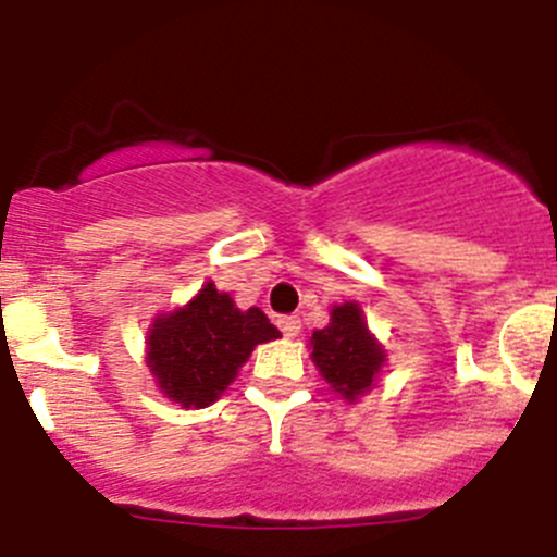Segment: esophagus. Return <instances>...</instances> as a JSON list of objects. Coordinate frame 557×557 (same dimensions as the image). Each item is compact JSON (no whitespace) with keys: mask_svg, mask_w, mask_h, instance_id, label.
Instances as JSON below:
<instances>
[{"mask_svg":"<svg viewBox=\"0 0 557 557\" xmlns=\"http://www.w3.org/2000/svg\"><path fill=\"white\" fill-rule=\"evenodd\" d=\"M278 327H281V333L286 335V338H295V335L300 333V319H297V317H281Z\"/></svg>","mask_w":557,"mask_h":557,"instance_id":"34e87169","label":"esophagus"}]
</instances>
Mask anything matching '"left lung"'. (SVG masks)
Listing matches in <instances>:
<instances>
[{
  "label": "left lung",
  "mask_w": 557,
  "mask_h": 557,
  "mask_svg": "<svg viewBox=\"0 0 557 557\" xmlns=\"http://www.w3.org/2000/svg\"><path fill=\"white\" fill-rule=\"evenodd\" d=\"M311 360L341 398L357 400L373 387L387 355L368 330L360 306L341 302L330 311L327 327L313 330Z\"/></svg>",
  "instance_id": "1"
}]
</instances>
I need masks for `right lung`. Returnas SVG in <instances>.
Wrapping results in <instances>:
<instances>
[{"label": "right lung", "mask_w": 557, "mask_h": 557, "mask_svg": "<svg viewBox=\"0 0 557 557\" xmlns=\"http://www.w3.org/2000/svg\"><path fill=\"white\" fill-rule=\"evenodd\" d=\"M278 335L260 308L240 311L208 281L184 308L153 319L146 362L170 400L206 409L235 382L255 346Z\"/></svg>", "instance_id": "add662e5"}]
</instances>
